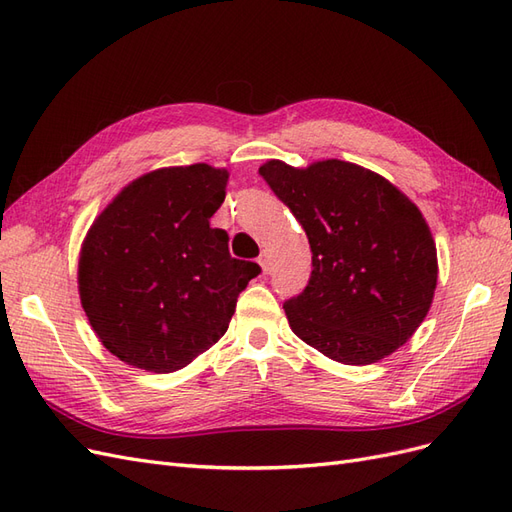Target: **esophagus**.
<instances>
[{
    "label": "esophagus",
    "instance_id": "34e87169",
    "mask_svg": "<svg viewBox=\"0 0 512 512\" xmlns=\"http://www.w3.org/2000/svg\"><path fill=\"white\" fill-rule=\"evenodd\" d=\"M258 265L262 267V273H265V275L271 273V269H273V267H271V254H269V252H262V254L258 256Z\"/></svg>",
    "mask_w": 512,
    "mask_h": 512
}]
</instances>
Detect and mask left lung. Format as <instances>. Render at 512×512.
I'll return each mask as SVG.
<instances>
[{"mask_svg":"<svg viewBox=\"0 0 512 512\" xmlns=\"http://www.w3.org/2000/svg\"><path fill=\"white\" fill-rule=\"evenodd\" d=\"M303 226L312 277L284 303L292 333L344 365L378 363L425 320L438 252L421 209L374 170L344 160L258 168Z\"/></svg>","mask_w":512,"mask_h":512,"instance_id":"obj_1","label":"left lung"}]
</instances>
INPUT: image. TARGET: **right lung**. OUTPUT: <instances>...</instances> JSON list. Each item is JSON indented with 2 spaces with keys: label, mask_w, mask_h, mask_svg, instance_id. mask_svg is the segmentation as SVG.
<instances>
[{
  "label": "right lung",
  "mask_w": 512,
  "mask_h": 512,
  "mask_svg": "<svg viewBox=\"0 0 512 512\" xmlns=\"http://www.w3.org/2000/svg\"><path fill=\"white\" fill-rule=\"evenodd\" d=\"M228 170L166 166L130 181L87 230L79 294L102 346L132 367L170 374L226 333L239 292L260 273L211 228Z\"/></svg>",
  "instance_id": "right-lung-1"
}]
</instances>
